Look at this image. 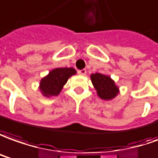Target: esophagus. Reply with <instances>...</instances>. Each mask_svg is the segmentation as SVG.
Here are the masks:
<instances>
[{"instance_id": "obj_1", "label": "esophagus", "mask_w": 158, "mask_h": 158, "mask_svg": "<svg viewBox=\"0 0 158 158\" xmlns=\"http://www.w3.org/2000/svg\"><path fill=\"white\" fill-rule=\"evenodd\" d=\"M78 74L79 75H81V76H84L86 74V69H81V70H78Z\"/></svg>"}]
</instances>
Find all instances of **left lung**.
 <instances>
[{"instance_id":"8db88e82","label":"left lung","mask_w":158,"mask_h":158,"mask_svg":"<svg viewBox=\"0 0 158 158\" xmlns=\"http://www.w3.org/2000/svg\"><path fill=\"white\" fill-rule=\"evenodd\" d=\"M90 78L97 95L102 100L111 101L119 94V88L109 76L95 73L92 74Z\"/></svg>"}]
</instances>
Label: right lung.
Wrapping results in <instances>:
<instances>
[{
  "label": "right lung",
  "instance_id": "add662e5",
  "mask_svg": "<svg viewBox=\"0 0 158 158\" xmlns=\"http://www.w3.org/2000/svg\"><path fill=\"white\" fill-rule=\"evenodd\" d=\"M77 74L74 68H56L51 70L47 76L40 80V89L45 97L58 95L70 77Z\"/></svg>",
  "mask_w": 158,
  "mask_h": 158
}]
</instances>
